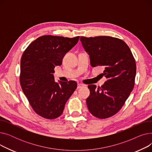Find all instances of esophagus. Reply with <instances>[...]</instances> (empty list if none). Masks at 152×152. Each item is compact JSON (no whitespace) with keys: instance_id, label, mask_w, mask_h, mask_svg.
<instances>
[{"instance_id":"34e87169","label":"esophagus","mask_w":152,"mask_h":152,"mask_svg":"<svg viewBox=\"0 0 152 152\" xmlns=\"http://www.w3.org/2000/svg\"><path fill=\"white\" fill-rule=\"evenodd\" d=\"M84 87V85L82 84H77V89H80V88H82V87Z\"/></svg>"}]
</instances>
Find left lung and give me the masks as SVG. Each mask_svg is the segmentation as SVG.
Instances as JSON below:
<instances>
[{
    "instance_id": "8db88e82",
    "label": "left lung",
    "mask_w": 152,
    "mask_h": 152,
    "mask_svg": "<svg viewBox=\"0 0 152 152\" xmlns=\"http://www.w3.org/2000/svg\"><path fill=\"white\" fill-rule=\"evenodd\" d=\"M93 67L104 68L101 75L107 78L104 85L88 86L90 95L86 103L90 113L99 119L116 114L132 91L136 75L134 56L123 40L110 36L81 37Z\"/></svg>"
}]
</instances>
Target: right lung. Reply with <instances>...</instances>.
Returning a JSON list of instances; mask_svg holds the SVG:
<instances>
[{
  "mask_svg": "<svg viewBox=\"0 0 152 152\" xmlns=\"http://www.w3.org/2000/svg\"><path fill=\"white\" fill-rule=\"evenodd\" d=\"M73 38L42 36L31 42L24 51L20 63L21 89L35 112L45 119H53L63 113L68 99L77 88L75 81L54 80V68L78 42Z\"/></svg>",
  "mask_w": 152,
  "mask_h": 152,
  "instance_id": "1",
  "label": "right lung"
}]
</instances>
